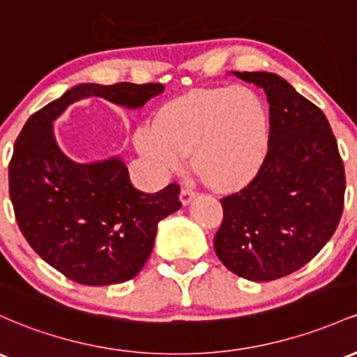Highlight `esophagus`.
Listing matches in <instances>:
<instances>
[{"label":"esophagus","instance_id":"1","mask_svg":"<svg viewBox=\"0 0 357 357\" xmlns=\"http://www.w3.org/2000/svg\"><path fill=\"white\" fill-rule=\"evenodd\" d=\"M195 197H197V191L191 190V188H181V193H179V199H181L183 205H188Z\"/></svg>","mask_w":357,"mask_h":357}]
</instances>
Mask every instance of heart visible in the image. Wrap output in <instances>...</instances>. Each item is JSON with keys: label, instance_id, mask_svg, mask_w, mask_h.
Returning <instances> with one entry per match:
<instances>
[{"label": "heart", "instance_id": "1", "mask_svg": "<svg viewBox=\"0 0 357 357\" xmlns=\"http://www.w3.org/2000/svg\"><path fill=\"white\" fill-rule=\"evenodd\" d=\"M269 119L249 88L199 89L164 105L155 123L135 130V147L159 178L193 167L211 188L234 190L252 179L268 152Z\"/></svg>", "mask_w": 357, "mask_h": 357}]
</instances>
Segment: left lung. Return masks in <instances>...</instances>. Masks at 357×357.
Here are the masks:
<instances>
[{"label": "left lung", "instance_id": "obj_1", "mask_svg": "<svg viewBox=\"0 0 357 357\" xmlns=\"http://www.w3.org/2000/svg\"><path fill=\"white\" fill-rule=\"evenodd\" d=\"M264 89L269 140L248 186L222 198L213 248L225 268L271 281L312 261L334 236L344 210L346 174L324 112L271 73H236Z\"/></svg>", "mask_w": 357, "mask_h": 357}]
</instances>
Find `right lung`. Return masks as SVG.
Masks as SVG:
<instances>
[{
	"label": "right lung",
	"instance_id": "add662e5",
	"mask_svg": "<svg viewBox=\"0 0 357 357\" xmlns=\"http://www.w3.org/2000/svg\"><path fill=\"white\" fill-rule=\"evenodd\" d=\"M159 83L79 84L26 120L8 167L15 218L32 249L69 280L89 287L123 283L144 268L158 223L179 210V185L154 195L132 186L119 158L77 164L62 154L52 121L74 101L101 96L140 108Z\"/></svg>",
	"mask_w": 357,
	"mask_h": 357
}]
</instances>
